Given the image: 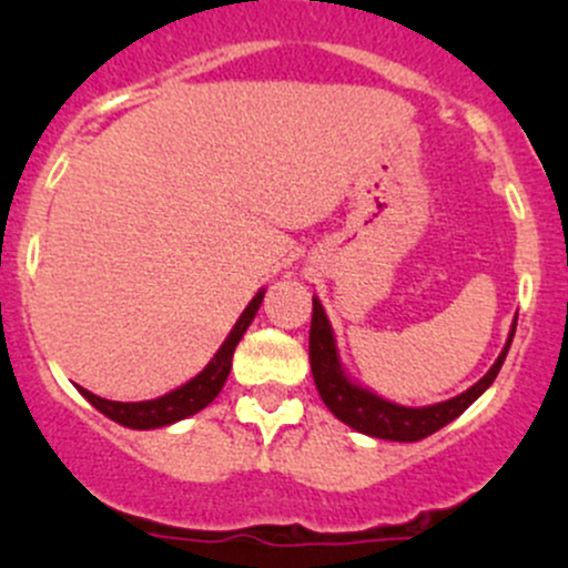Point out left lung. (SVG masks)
Here are the masks:
<instances>
[{
  "label": "left lung",
  "mask_w": 568,
  "mask_h": 568,
  "mask_svg": "<svg viewBox=\"0 0 568 568\" xmlns=\"http://www.w3.org/2000/svg\"><path fill=\"white\" fill-rule=\"evenodd\" d=\"M515 336V325L507 338L505 349L499 352L497 363L488 368V374L480 382H475L467 393L452 397V400L435 403V406L425 408H406L397 406V403L384 400V397L374 395L371 389L357 387L355 382L347 379L342 366H338V352H336V338L331 331L328 317H325L323 304L317 298H312V325H310V366L312 376H315V387L321 393L323 403L331 408V414L336 419H342L344 425H349L357 433L371 435V438L382 440H400V443H414L427 438V435L438 433L440 427H446L448 422H454L467 406H473V400H478L480 395L491 387V382L497 379L501 363H505L507 349H510Z\"/></svg>",
  "instance_id": "obj_1"
}]
</instances>
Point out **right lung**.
Wrapping results in <instances>:
<instances>
[{"instance_id":"1","label":"right lung","mask_w":568,"mask_h":568,"mask_svg":"<svg viewBox=\"0 0 568 568\" xmlns=\"http://www.w3.org/2000/svg\"><path fill=\"white\" fill-rule=\"evenodd\" d=\"M262 298H264V291H258L256 296L251 298V304L245 306L240 321L234 323V328L230 331V336H226V342L221 344V349L213 355V361L207 363V366L202 368L192 382L181 384V387L173 389V393L154 397V400H141V403L106 400V397H98L82 387L80 393L88 397V400L93 403L103 416H109V419L116 422V425H125L130 429L168 427L173 425V422H181L186 419V416L197 414V410L205 408L207 403H213V397L221 393V387H224L226 376H230V368H232L234 347H237L240 338H243V334L247 331V325H251L253 317H256L258 306H262Z\"/></svg>"}]
</instances>
